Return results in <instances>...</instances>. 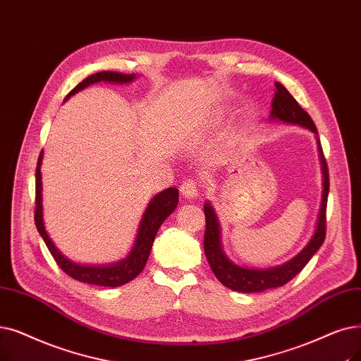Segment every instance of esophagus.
<instances>
[{
	"label": "esophagus",
	"mask_w": 361,
	"mask_h": 361,
	"mask_svg": "<svg viewBox=\"0 0 361 361\" xmlns=\"http://www.w3.org/2000/svg\"><path fill=\"white\" fill-rule=\"evenodd\" d=\"M180 193L184 199H195L199 195V183L195 180H185L180 185Z\"/></svg>",
	"instance_id": "34e87169"
}]
</instances>
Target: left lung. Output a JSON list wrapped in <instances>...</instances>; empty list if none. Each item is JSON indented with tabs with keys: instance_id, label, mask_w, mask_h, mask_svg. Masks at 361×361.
I'll return each mask as SVG.
<instances>
[{
	"instance_id": "1",
	"label": "left lung",
	"mask_w": 361,
	"mask_h": 361,
	"mask_svg": "<svg viewBox=\"0 0 361 361\" xmlns=\"http://www.w3.org/2000/svg\"><path fill=\"white\" fill-rule=\"evenodd\" d=\"M271 107H273L270 112L271 121L300 125V127H304L311 133H314L317 140L319 158L322 164V174H323L322 203H320V211H319L314 234H312L310 242L304 246V249L300 254L295 255L288 262L277 265V267L247 269V267H242V265L234 264L226 255L223 243H221V227H219L218 216L211 203L205 202L203 211H205L207 228H205V239H203V249H205V255L211 265V270L226 288L231 290L243 292V293L264 292L267 289L280 288L286 285L289 280H292L305 267L307 262L312 258V255H314L320 249L326 238V205H327V195H329V171H327V164L324 159L316 125L310 118V115L290 96V92L280 82H276V94H274Z\"/></svg>"
}]
</instances>
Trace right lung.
I'll list each match as a JSON object with an SVG mask.
<instances>
[{
	"label": "right lung",
	"mask_w": 361,
	"mask_h": 361,
	"mask_svg": "<svg viewBox=\"0 0 361 361\" xmlns=\"http://www.w3.org/2000/svg\"><path fill=\"white\" fill-rule=\"evenodd\" d=\"M135 80V75H127L119 72H111L104 71L94 73L82 82L78 84L69 94L65 100H68L73 94L87 88L88 85H92L96 82H111V84H130ZM42 153L38 158L37 171H35V226L44 239L47 247L51 252L53 258L59 264V267L63 270L68 276H71L75 280H80L82 283L97 285V286H109V288H118L125 283H128L133 279H135L140 273L143 271L145 265L147 262V258L150 255L152 245L154 240L156 233H158L159 227L165 221V218L169 216L178 205V190L176 187H169L154 195L153 199L149 202V205L143 214L142 221H140L137 238L133 245V249L127 258H123L114 264L106 265H85L78 264L72 259H69L66 255H63L57 249L54 242L50 239L49 233L44 226V216H42V181H41V164H42Z\"/></svg>",
	"instance_id": "add662e5"
}]
</instances>
